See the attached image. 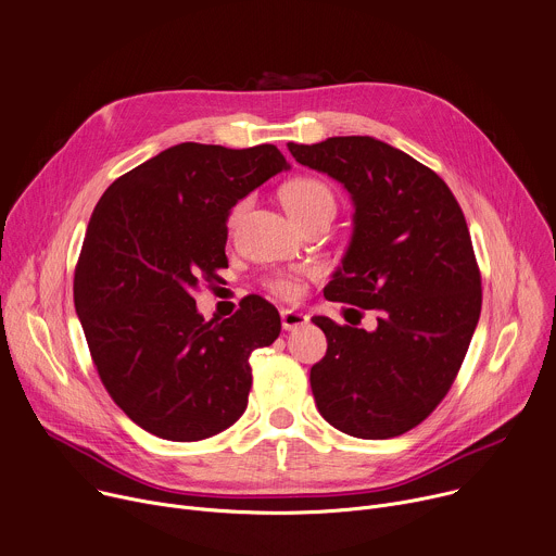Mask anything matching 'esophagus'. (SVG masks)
Listing matches in <instances>:
<instances>
[{
    "mask_svg": "<svg viewBox=\"0 0 556 556\" xmlns=\"http://www.w3.org/2000/svg\"><path fill=\"white\" fill-rule=\"evenodd\" d=\"M308 324V317L299 311H281V326L283 330H296Z\"/></svg>",
    "mask_w": 556,
    "mask_h": 556,
    "instance_id": "esophagus-1",
    "label": "esophagus"
}]
</instances>
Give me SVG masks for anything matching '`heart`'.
<instances>
[{
	"label": "heart",
	"instance_id": "1",
	"mask_svg": "<svg viewBox=\"0 0 556 556\" xmlns=\"http://www.w3.org/2000/svg\"><path fill=\"white\" fill-rule=\"evenodd\" d=\"M281 199L292 219L299 224H306L317 217H332L337 211V197L332 188L324 179L311 177V175H301L286 181L281 188ZM245 208H248V201H239V204L230 211L228 226H235L245 213ZM268 288L281 299H292L299 294V283L290 277L273 279Z\"/></svg>",
	"mask_w": 556,
	"mask_h": 556
}]
</instances>
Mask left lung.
I'll use <instances>...</instances> for the list:
<instances>
[{
  "label": "left lung",
  "instance_id": "left-lung-1",
  "mask_svg": "<svg viewBox=\"0 0 556 556\" xmlns=\"http://www.w3.org/2000/svg\"><path fill=\"white\" fill-rule=\"evenodd\" d=\"M288 150L337 179L355 206L324 296L379 315L372 332L313 317L328 339L311 368L317 408L350 437H399L447 394L481 315L466 217L434 170L375 137L290 141Z\"/></svg>",
  "mask_w": 556,
  "mask_h": 556
}]
</instances>
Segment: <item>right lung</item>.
Returning a JSON list of instances; mask_svg holds the SVG:
<instances>
[{
	"mask_svg": "<svg viewBox=\"0 0 556 556\" xmlns=\"http://www.w3.org/2000/svg\"><path fill=\"white\" fill-rule=\"evenodd\" d=\"M288 168L273 143L186 141L115 179L94 206L75 308L99 379L146 432L199 441L243 415L248 359L279 337V313L252 294L230 319L204 321L192 294L228 268L232 206Z\"/></svg>",
	"mask_w": 556,
	"mask_h": 556,
	"instance_id": "1",
	"label": "right lung"
}]
</instances>
